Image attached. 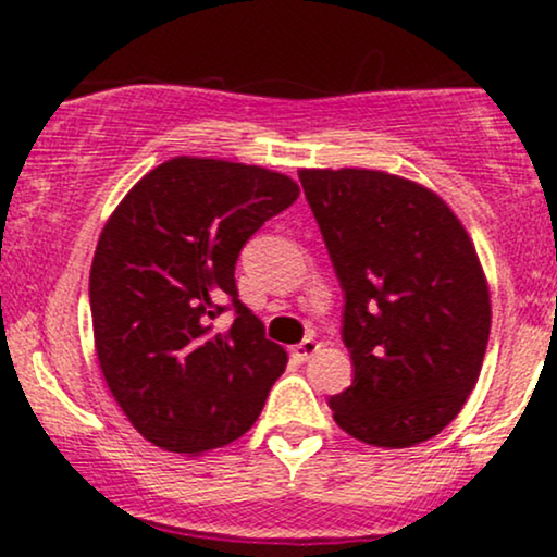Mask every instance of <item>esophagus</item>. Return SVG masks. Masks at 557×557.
<instances>
[{
	"label": "esophagus",
	"mask_w": 557,
	"mask_h": 557,
	"mask_svg": "<svg viewBox=\"0 0 557 557\" xmlns=\"http://www.w3.org/2000/svg\"><path fill=\"white\" fill-rule=\"evenodd\" d=\"M317 350H319V343L314 337H306V341H300L296 348H293V356H296L298 361H309Z\"/></svg>",
	"instance_id": "obj_1"
}]
</instances>
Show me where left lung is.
<instances>
[{
	"label": "left lung",
	"instance_id": "obj_1",
	"mask_svg": "<svg viewBox=\"0 0 557 557\" xmlns=\"http://www.w3.org/2000/svg\"><path fill=\"white\" fill-rule=\"evenodd\" d=\"M337 283L354 382L341 430L411 447L458 417L482 372L490 290L469 233L424 185L376 170H300Z\"/></svg>",
	"mask_w": 557,
	"mask_h": 557
}]
</instances>
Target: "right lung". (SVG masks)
<instances>
[{"mask_svg": "<svg viewBox=\"0 0 557 557\" xmlns=\"http://www.w3.org/2000/svg\"><path fill=\"white\" fill-rule=\"evenodd\" d=\"M287 175L175 157L133 185L101 230L88 298L114 400L170 453L230 445L259 419L287 354L240 304V248L298 198ZM236 314L227 333L211 322Z\"/></svg>", "mask_w": 557, "mask_h": 557, "instance_id": "add662e5", "label": "right lung"}]
</instances>
